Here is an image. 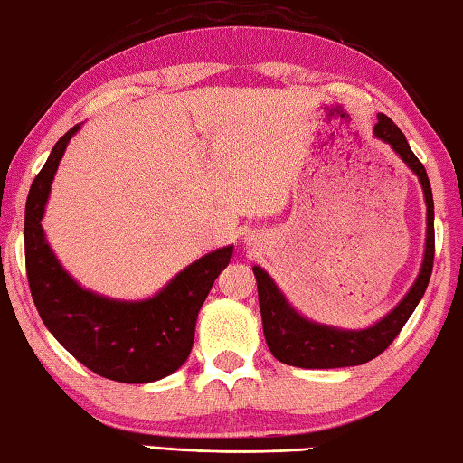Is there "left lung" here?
I'll return each mask as SVG.
<instances>
[{
	"mask_svg": "<svg viewBox=\"0 0 463 463\" xmlns=\"http://www.w3.org/2000/svg\"><path fill=\"white\" fill-rule=\"evenodd\" d=\"M377 119V126L373 129L377 139L385 142L398 154L422 185L424 203H427V243H424L420 271L410 290L385 317L364 329H342L317 324V321L300 315L288 303L284 292L278 288V284L271 280L268 271L253 266L255 280H258L263 335H266L271 354L284 364L298 366V369H342V366H356L373 361L390 346L400 329L406 326L429 286L432 260H435V203H432L429 175L410 148L406 136L390 117L379 113Z\"/></svg>",
	"mask_w": 463,
	"mask_h": 463,
	"instance_id": "obj_1",
	"label": "left lung"
}]
</instances>
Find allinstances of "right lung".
Masks as SVG:
<instances>
[{
	"label": "right lung",
	"mask_w": 463,
	"mask_h": 463,
	"mask_svg": "<svg viewBox=\"0 0 463 463\" xmlns=\"http://www.w3.org/2000/svg\"><path fill=\"white\" fill-rule=\"evenodd\" d=\"M73 126L53 146L26 200V274L43 324L61 346L100 377L121 383H152L187 361L195 321L212 284L232 258V245L189 263L156 295L142 300L111 298L84 288L51 249L41 220Z\"/></svg>",
	"instance_id": "right-lung-1"
}]
</instances>
